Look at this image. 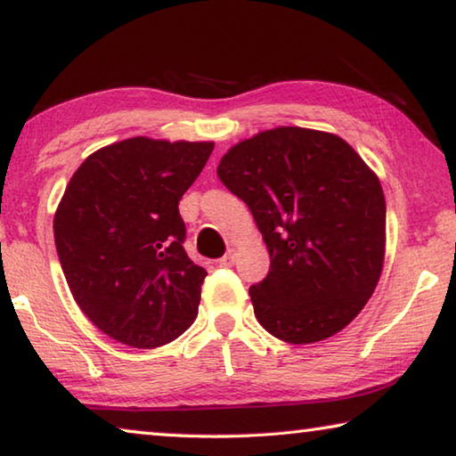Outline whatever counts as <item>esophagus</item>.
<instances>
[{
    "mask_svg": "<svg viewBox=\"0 0 456 456\" xmlns=\"http://www.w3.org/2000/svg\"><path fill=\"white\" fill-rule=\"evenodd\" d=\"M235 264V249H229L225 256H223L221 259H219V265H223V267H231Z\"/></svg>",
    "mask_w": 456,
    "mask_h": 456,
    "instance_id": "1",
    "label": "esophagus"
}]
</instances>
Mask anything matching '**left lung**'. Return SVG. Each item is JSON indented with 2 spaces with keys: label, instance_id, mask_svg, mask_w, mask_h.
<instances>
[{
  "label": "left lung",
  "instance_id": "1",
  "mask_svg": "<svg viewBox=\"0 0 456 456\" xmlns=\"http://www.w3.org/2000/svg\"><path fill=\"white\" fill-rule=\"evenodd\" d=\"M217 175L272 257L249 288L261 326L289 344L348 326L376 289L386 245L384 192L360 154L336 134L280 126L229 149Z\"/></svg>",
  "mask_w": 456,
  "mask_h": 456
}]
</instances>
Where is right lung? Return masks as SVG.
Returning <instances> with one entry per match:
<instances>
[{
    "instance_id": "obj_1",
    "label": "right lung",
    "mask_w": 456,
    "mask_h": 456,
    "mask_svg": "<svg viewBox=\"0 0 456 456\" xmlns=\"http://www.w3.org/2000/svg\"><path fill=\"white\" fill-rule=\"evenodd\" d=\"M213 146L134 136L90 154L68 183L53 217L60 265L106 336L159 348L195 322L207 272L183 247L179 200Z\"/></svg>"
}]
</instances>
